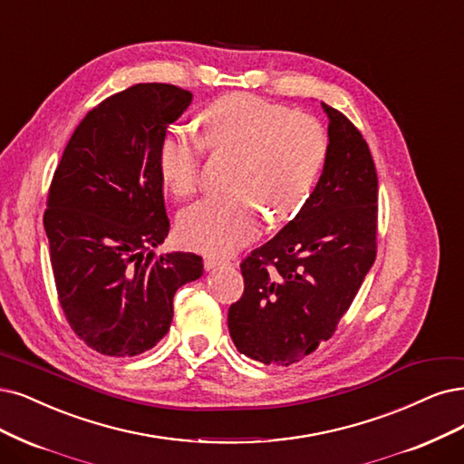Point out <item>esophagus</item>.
<instances>
[{
    "label": "esophagus",
    "mask_w": 464,
    "mask_h": 464,
    "mask_svg": "<svg viewBox=\"0 0 464 464\" xmlns=\"http://www.w3.org/2000/svg\"><path fill=\"white\" fill-rule=\"evenodd\" d=\"M229 262H226V260H219V258H204V269L206 271H210V269H216V267H221V266H227Z\"/></svg>",
    "instance_id": "esophagus-1"
}]
</instances>
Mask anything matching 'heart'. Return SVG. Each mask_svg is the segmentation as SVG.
<instances>
[{
  "label": "heart",
  "mask_w": 464,
  "mask_h": 464,
  "mask_svg": "<svg viewBox=\"0 0 464 464\" xmlns=\"http://www.w3.org/2000/svg\"><path fill=\"white\" fill-rule=\"evenodd\" d=\"M200 140L169 131L159 169L176 198L197 193L204 149L235 157L226 195L208 197L178 219L179 243L226 256L258 235L262 216L273 226L296 218L310 200L329 157V135L314 116L250 93L216 99L198 118Z\"/></svg>",
  "instance_id": "obj_1"
}]
</instances>
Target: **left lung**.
Returning a JSON list of instances; mask_svg holds the SVG:
<instances>
[{
  "mask_svg": "<svg viewBox=\"0 0 464 464\" xmlns=\"http://www.w3.org/2000/svg\"><path fill=\"white\" fill-rule=\"evenodd\" d=\"M329 114V157L304 210L241 262L245 293L227 314L237 350L293 365L329 340L376 258L379 178L367 141Z\"/></svg>",
  "mask_w": 464,
  "mask_h": 464,
  "instance_id": "8db88e82",
  "label": "left lung"
}]
</instances>
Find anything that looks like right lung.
I'll return each mask as SVG.
<instances>
[{
  "mask_svg": "<svg viewBox=\"0 0 464 464\" xmlns=\"http://www.w3.org/2000/svg\"><path fill=\"white\" fill-rule=\"evenodd\" d=\"M191 99L171 83H135L101 101L51 179L44 227L59 304L74 334L102 355L157 346L176 290L202 276L197 254L152 252L169 231L160 143Z\"/></svg>",
  "mask_w": 464,
  "mask_h": 464,
  "instance_id": "add662e5",
  "label": "right lung"
}]
</instances>
